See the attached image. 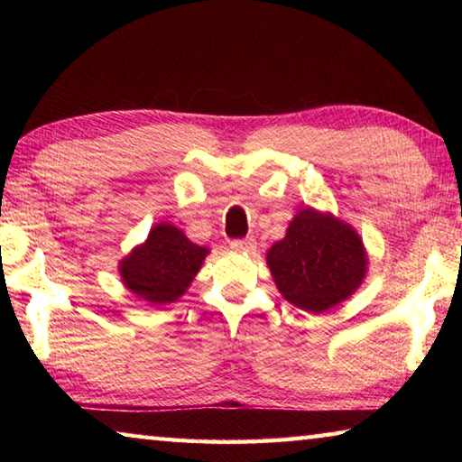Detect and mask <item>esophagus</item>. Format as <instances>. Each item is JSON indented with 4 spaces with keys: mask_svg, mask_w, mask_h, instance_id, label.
<instances>
[{
    "mask_svg": "<svg viewBox=\"0 0 462 462\" xmlns=\"http://www.w3.org/2000/svg\"><path fill=\"white\" fill-rule=\"evenodd\" d=\"M230 246L234 250H238V253H253V250L256 248V242H254V238H236L230 242Z\"/></svg>",
    "mask_w": 462,
    "mask_h": 462,
    "instance_id": "1",
    "label": "esophagus"
}]
</instances>
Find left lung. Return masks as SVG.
Instances as JSON below:
<instances>
[{"label":"left lung","instance_id":"1","mask_svg":"<svg viewBox=\"0 0 462 462\" xmlns=\"http://www.w3.org/2000/svg\"><path fill=\"white\" fill-rule=\"evenodd\" d=\"M267 263L287 301L319 314L356 291L366 254L350 226L308 208L293 217L287 236L271 246Z\"/></svg>","mask_w":462,"mask_h":462}]
</instances>
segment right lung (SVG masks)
I'll use <instances>...</instances> for the list:
<instances>
[{"instance_id": "1", "label": "right lung", "mask_w": 462, "mask_h": 462, "mask_svg": "<svg viewBox=\"0 0 462 462\" xmlns=\"http://www.w3.org/2000/svg\"><path fill=\"white\" fill-rule=\"evenodd\" d=\"M206 254L208 248L193 245L175 226L159 224L144 245L122 261L120 273L132 293L159 306L185 293Z\"/></svg>"}]
</instances>
